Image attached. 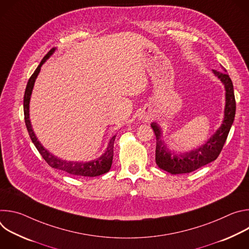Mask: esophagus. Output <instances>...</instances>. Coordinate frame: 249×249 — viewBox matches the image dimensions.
<instances>
[{
	"instance_id": "esophagus-1",
	"label": "esophagus",
	"mask_w": 249,
	"mask_h": 249,
	"mask_svg": "<svg viewBox=\"0 0 249 249\" xmlns=\"http://www.w3.org/2000/svg\"><path fill=\"white\" fill-rule=\"evenodd\" d=\"M141 119H143L145 121H149L151 119V114L147 113V112H142V115H141Z\"/></svg>"
}]
</instances>
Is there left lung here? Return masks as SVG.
<instances>
[{
    "instance_id": "1",
    "label": "left lung",
    "mask_w": 249,
    "mask_h": 249,
    "mask_svg": "<svg viewBox=\"0 0 249 249\" xmlns=\"http://www.w3.org/2000/svg\"><path fill=\"white\" fill-rule=\"evenodd\" d=\"M224 72L213 70V73L217 76L225 86L226 89V106L225 117L223 124L213 135L206 144L189 153L175 154L169 151L161 141V129L157 123H152L151 126L155 132L157 139L156 147V162L160 168L171 173L181 174L192 172L209 162L215 160L223 150L229 132L234 120L235 115V98L233 86L230 76L227 74L226 69L223 67Z\"/></svg>"
}]
</instances>
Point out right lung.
Masks as SVG:
<instances>
[{
  "instance_id": "right-lung-1",
  "label": "right lung",
  "mask_w": 249,
  "mask_h": 249,
  "mask_svg": "<svg viewBox=\"0 0 249 249\" xmlns=\"http://www.w3.org/2000/svg\"><path fill=\"white\" fill-rule=\"evenodd\" d=\"M55 48H52L46 55L45 57L41 60L40 64L36 68V70L34 71V73L31 75V77L28 80V83L26 85V89L24 91V96H23V112H24V121L25 125L29 134V137L32 141V143L34 146L36 147L37 151L40 153L42 158L45 160V161L53 168H57L60 170H63L65 172H68L69 174L72 175H77V176H88V177H94L101 175L103 173L108 172L111 164H112V160H113V146H114V141L116 135H114L110 141L107 149H106L105 153L98 158L97 160L89 161V162H79V161H67L63 160L52 154H50L47 150L43 148V146L39 143V141L37 140L36 136H35L30 120H29V100L32 92V89L35 83V80H36L41 66L45 63V61L54 53Z\"/></svg>"
}]
</instances>
